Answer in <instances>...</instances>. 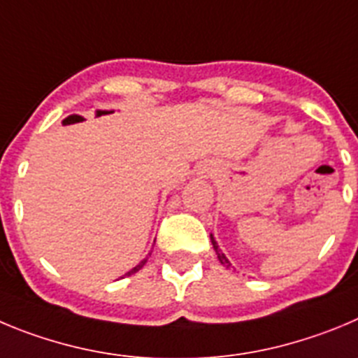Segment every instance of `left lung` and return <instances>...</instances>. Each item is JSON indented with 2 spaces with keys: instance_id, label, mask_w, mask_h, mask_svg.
<instances>
[{
  "instance_id": "left-lung-1",
  "label": "left lung",
  "mask_w": 358,
  "mask_h": 358,
  "mask_svg": "<svg viewBox=\"0 0 358 358\" xmlns=\"http://www.w3.org/2000/svg\"><path fill=\"white\" fill-rule=\"evenodd\" d=\"M210 241H212V246H214L215 253H217V259H219V262L223 264V266L230 267V262H228V259H227V257H224V253H221V250H219L217 243H215V241H214V237H212V235H210Z\"/></svg>"
}]
</instances>
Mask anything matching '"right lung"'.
<instances>
[{
  "label": "right lung",
  "mask_w": 358,
  "mask_h": 358,
  "mask_svg": "<svg viewBox=\"0 0 358 358\" xmlns=\"http://www.w3.org/2000/svg\"><path fill=\"white\" fill-rule=\"evenodd\" d=\"M146 260H148V259H144V260H143V262H141V264H139V266H135V267H134V269H131V271H128V273H127V276H130V275H134V273H137V271H139L141 267H143V266H144V264H146Z\"/></svg>",
  "instance_id": "obj_1"
}]
</instances>
